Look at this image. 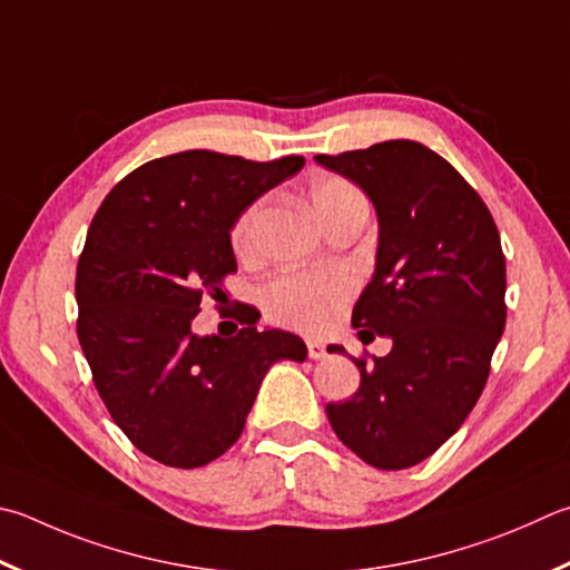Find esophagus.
<instances>
[{"label": "esophagus", "mask_w": 570, "mask_h": 570, "mask_svg": "<svg viewBox=\"0 0 570 570\" xmlns=\"http://www.w3.org/2000/svg\"><path fill=\"white\" fill-rule=\"evenodd\" d=\"M306 351H308V358H314V361L326 356V346L321 344V341H312V338H308V341H306Z\"/></svg>", "instance_id": "obj_1"}]
</instances>
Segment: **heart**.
<instances>
[{
    "label": "heart",
    "instance_id": "heart-1",
    "mask_svg": "<svg viewBox=\"0 0 570 570\" xmlns=\"http://www.w3.org/2000/svg\"><path fill=\"white\" fill-rule=\"evenodd\" d=\"M308 196L324 224L351 202L364 199L356 186L338 177H318L308 186ZM264 214V202H254L232 226V249L244 256L254 249L256 229ZM351 276L338 268L328 272H296L276 276L262 288V304L268 314L286 326L302 331H324L336 318L338 308L351 296Z\"/></svg>",
    "mask_w": 570,
    "mask_h": 570
}]
</instances>
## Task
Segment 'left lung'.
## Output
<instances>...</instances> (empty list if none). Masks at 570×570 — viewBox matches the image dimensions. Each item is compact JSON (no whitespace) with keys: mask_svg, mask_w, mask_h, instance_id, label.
<instances>
[{"mask_svg":"<svg viewBox=\"0 0 570 570\" xmlns=\"http://www.w3.org/2000/svg\"><path fill=\"white\" fill-rule=\"evenodd\" d=\"M316 161L356 181L376 206V274L351 324L364 344L376 334L393 341L386 356L354 358L358 391L326 403V416L358 459L409 469L459 431L489 381L505 326L501 236L473 186L419 141Z\"/></svg>","mask_w":570,"mask_h":570,"instance_id":"left-lung-1","label":"left lung"}]
</instances>
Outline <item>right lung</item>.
<instances>
[{
  "instance_id": "right-lung-1",
  "label": "right lung",
  "mask_w": 570,
  "mask_h": 570,
  "mask_svg": "<svg viewBox=\"0 0 570 570\" xmlns=\"http://www.w3.org/2000/svg\"><path fill=\"white\" fill-rule=\"evenodd\" d=\"M304 157L252 161L191 149L141 164L101 202L77 264V334L111 419L134 446L196 469L242 436L256 391L278 358L304 361L286 331L196 336L202 298L224 302L236 272L229 229Z\"/></svg>"
}]
</instances>
